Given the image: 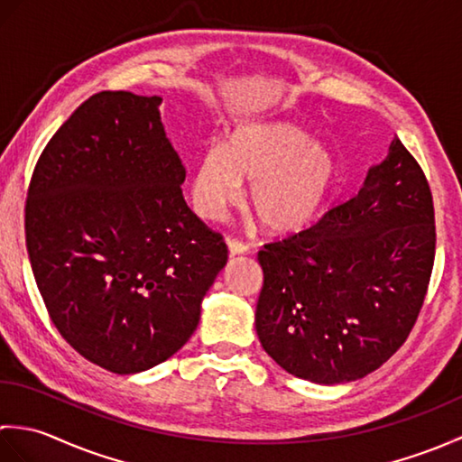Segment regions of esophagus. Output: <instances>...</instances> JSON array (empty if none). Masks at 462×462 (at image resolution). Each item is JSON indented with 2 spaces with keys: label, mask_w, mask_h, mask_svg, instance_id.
<instances>
[{
  "label": "esophagus",
  "mask_w": 462,
  "mask_h": 462,
  "mask_svg": "<svg viewBox=\"0 0 462 462\" xmlns=\"http://www.w3.org/2000/svg\"><path fill=\"white\" fill-rule=\"evenodd\" d=\"M228 252H230V256H240V254H246L248 252V244L230 238L228 240Z\"/></svg>",
  "instance_id": "obj_1"
}]
</instances>
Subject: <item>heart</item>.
I'll list each match as a JSON object with an SVG mask.
<instances>
[{
  "label": "heart",
  "instance_id": "b5f03b06",
  "mask_svg": "<svg viewBox=\"0 0 462 462\" xmlns=\"http://www.w3.org/2000/svg\"><path fill=\"white\" fill-rule=\"evenodd\" d=\"M337 179L333 154L300 126L283 121L246 123L222 146H208L194 162L192 206L204 220L218 222L242 200L263 230L293 234L306 228L329 200Z\"/></svg>",
  "mask_w": 462,
  "mask_h": 462
}]
</instances>
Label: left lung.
Here are the masks:
<instances>
[{"instance_id": "obj_1", "label": "left lung", "mask_w": 462, "mask_h": 462, "mask_svg": "<svg viewBox=\"0 0 462 462\" xmlns=\"http://www.w3.org/2000/svg\"><path fill=\"white\" fill-rule=\"evenodd\" d=\"M435 242L425 172L395 136L353 199L258 252L262 347L282 369L321 385L365 377L413 329Z\"/></svg>"}]
</instances>
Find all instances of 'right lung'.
<instances>
[{"label": "right lung", "instance_id": "1", "mask_svg": "<svg viewBox=\"0 0 462 462\" xmlns=\"http://www.w3.org/2000/svg\"><path fill=\"white\" fill-rule=\"evenodd\" d=\"M161 97H89L47 143L29 182L25 242L49 318L119 375L172 357L228 248L189 204Z\"/></svg>", "mask_w": 462, "mask_h": 462}]
</instances>
